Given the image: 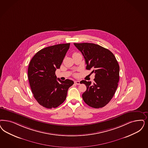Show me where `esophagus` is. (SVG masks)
Listing matches in <instances>:
<instances>
[{"instance_id": "esophagus-1", "label": "esophagus", "mask_w": 148, "mask_h": 148, "mask_svg": "<svg viewBox=\"0 0 148 148\" xmlns=\"http://www.w3.org/2000/svg\"><path fill=\"white\" fill-rule=\"evenodd\" d=\"M74 83H75V84H77V85H80V82L79 81H75Z\"/></svg>"}]
</instances>
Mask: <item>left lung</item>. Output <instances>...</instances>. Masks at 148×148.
Segmentation results:
<instances>
[{
  "instance_id": "obj_1",
  "label": "left lung",
  "mask_w": 148,
  "mask_h": 148,
  "mask_svg": "<svg viewBox=\"0 0 148 148\" xmlns=\"http://www.w3.org/2000/svg\"><path fill=\"white\" fill-rule=\"evenodd\" d=\"M84 56L86 69L95 73L94 83L82 80L86 90L82 95L88 106L99 108L106 106L114 96L119 81L120 68L114 54L107 49L93 43H74Z\"/></svg>"
}]
</instances>
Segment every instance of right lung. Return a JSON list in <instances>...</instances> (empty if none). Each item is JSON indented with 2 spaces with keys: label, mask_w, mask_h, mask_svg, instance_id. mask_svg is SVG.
I'll list each match as a JSON object with an SVG mask.
<instances>
[{
  "label": "right lung",
  "mask_w": 148,
  "mask_h": 148,
  "mask_svg": "<svg viewBox=\"0 0 148 148\" xmlns=\"http://www.w3.org/2000/svg\"><path fill=\"white\" fill-rule=\"evenodd\" d=\"M70 43L49 46L38 51L32 58L28 77L32 92L38 103L47 109L55 108L66 100L71 80L57 79L55 71L60 68Z\"/></svg>",
  "instance_id": "obj_1"
}]
</instances>
